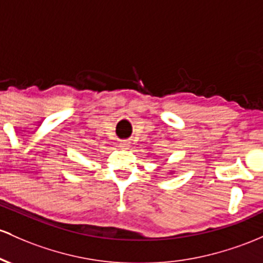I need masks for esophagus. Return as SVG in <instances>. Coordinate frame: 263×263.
Returning <instances> with one entry per match:
<instances>
[{"instance_id":"1","label":"esophagus","mask_w":263,"mask_h":263,"mask_svg":"<svg viewBox=\"0 0 263 263\" xmlns=\"http://www.w3.org/2000/svg\"><path fill=\"white\" fill-rule=\"evenodd\" d=\"M128 142H127V141H122V142L120 143V147L121 148H128Z\"/></svg>"}]
</instances>
